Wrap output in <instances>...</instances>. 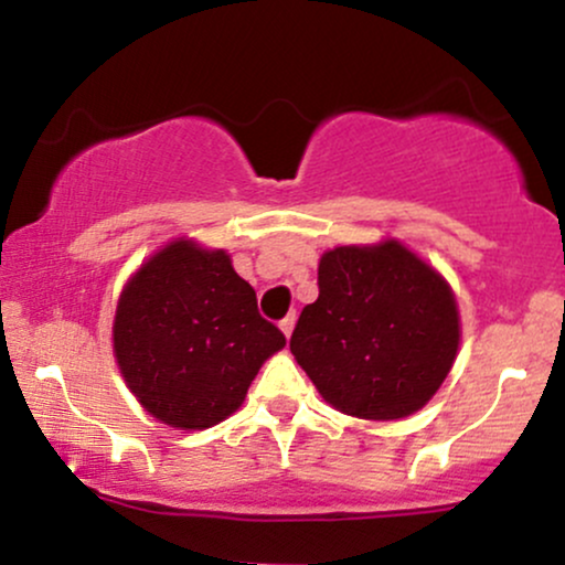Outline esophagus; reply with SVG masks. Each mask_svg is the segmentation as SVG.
Instances as JSON below:
<instances>
[{"instance_id": "esophagus-1", "label": "esophagus", "mask_w": 565, "mask_h": 565, "mask_svg": "<svg viewBox=\"0 0 565 565\" xmlns=\"http://www.w3.org/2000/svg\"><path fill=\"white\" fill-rule=\"evenodd\" d=\"M295 321H297V316H295V313H289L287 319H281V323H278V327H281V332H284V334L291 337V329H295Z\"/></svg>"}]
</instances>
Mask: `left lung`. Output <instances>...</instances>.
Instances as JSON below:
<instances>
[{"instance_id": "obj_1", "label": "left lung", "mask_w": 565, "mask_h": 565, "mask_svg": "<svg viewBox=\"0 0 565 565\" xmlns=\"http://www.w3.org/2000/svg\"><path fill=\"white\" fill-rule=\"evenodd\" d=\"M289 348L337 412L401 419L436 395L457 359V300L404 244L337 246Z\"/></svg>"}]
</instances>
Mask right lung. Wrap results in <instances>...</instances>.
<instances>
[{
    "label": "right lung",
    "instance_id": "1",
    "mask_svg": "<svg viewBox=\"0 0 565 565\" xmlns=\"http://www.w3.org/2000/svg\"><path fill=\"white\" fill-rule=\"evenodd\" d=\"M287 337L223 249L167 244L116 305L114 355L142 408L180 430L223 423Z\"/></svg>",
    "mask_w": 565,
    "mask_h": 565
}]
</instances>
